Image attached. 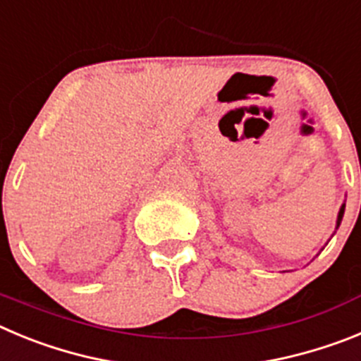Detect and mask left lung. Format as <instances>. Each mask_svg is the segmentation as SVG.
<instances>
[{"label":"left lung","instance_id":"8db88e82","mask_svg":"<svg viewBox=\"0 0 361 361\" xmlns=\"http://www.w3.org/2000/svg\"><path fill=\"white\" fill-rule=\"evenodd\" d=\"M343 209H345V206H342V208H340V213H338V226H340V222H342V216H343Z\"/></svg>","mask_w":361,"mask_h":361}]
</instances>
